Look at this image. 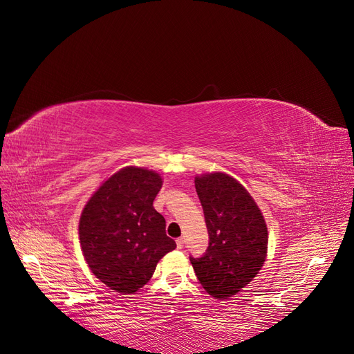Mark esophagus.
Instances as JSON below:
<instances>
[{"label": "esophagus", "mask_w": 354, "mask_h": 354, "mask_svg": "<svg viewBox=\"0 0 354 354\" xmlns=\"http://www.w3.org/2000/svg\"><path fill=\"white\" fill-rule=\"evenodd\" d=\"M176 243H177V248L181 250V248H183V246H185V239H183V238H178V239L176 241Z\"/></svg>", "instance_id": "obj_1"}]
</instances>
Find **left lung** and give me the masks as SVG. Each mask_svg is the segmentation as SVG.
<instances>
[{"label":"left lung","mask_w":354,"mask_h":354,"mask_svg":"<svg viewBox=\"0 0 354 354\" xmlns=\"http://www.w3.org/2000/svg\"><path fill=\"white\" fill-rule=\"evenodd\" d=\"M208 229V248L190 263L201 285L216 298H227L248 285L263 267L267 227L257 203L227 174L195 178Z\"/></svg>","instance_id":"1"}]
</instances>
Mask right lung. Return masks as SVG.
I'll use <instances>...</instances> for the list:
<instances>
[{
  "label": "right lung",
  "instance_id": "add662e5",
  "mask_svg": "<svg viewBox=\"0 0 354 354\" xmlns=\"http://www.w3.org/2000/svg\"><path fill=\"white\" fill-rule=\"evenodd\" d=\"M162 186L155 171L127 167L87 202L80 220V242L91 272L116 292L145 286L158 261L176 248L165 218L153 208Z\"/></svg>",
  "mask_w": 354,
  "mask_h": 354
}]
</instances>
